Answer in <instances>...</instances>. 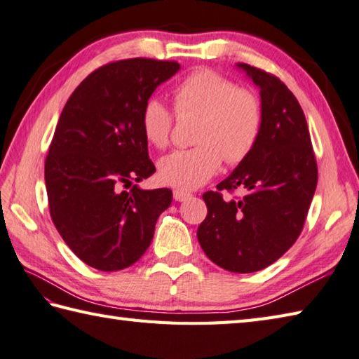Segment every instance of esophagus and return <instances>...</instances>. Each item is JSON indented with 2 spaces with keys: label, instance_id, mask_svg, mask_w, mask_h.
Masks as SVG:
<instances>
[{
  "label": "esophagus",
  "instance_id": "1",
  "mask_svg": "<svg viewBox=\"0 0 359 359\" xmlns=\"http://www.w3.org/2000/svg\"><path fill=\"white\" fill-rule=\"evenodd\" d=\"M191 194L187 193V191H182V189H174V199L177 202H185L188 201Z\"/></svg>",
  "mask_w": 359,
  "mask_h": 359
}]
</instances>
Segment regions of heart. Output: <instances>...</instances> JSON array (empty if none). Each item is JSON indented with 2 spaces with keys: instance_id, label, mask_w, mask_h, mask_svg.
<instances>
[{
  "instance_id": "obj_1",
  "label": "heart",
  "mask_w": 359,
  "mask_h": 359,
  "mask_svg": "<svg viewBox=\"0 0 359 359\" xmlns=\"http://www.w3.org/2000/svg\"><path fill=\"white\" fill-rule=\"evenodd\" d=\"M179 114H199L196 142L199 147L175 149L158 160V179L182 191L196 189L215 175L225 158L239 163L247 158L259 139L262 109L259 98L215 71L201 69L174 89ZM144 139L163 148L170 139L172 114L157 97L144 102L140 112Z\"/></svg>"
}]
</instances>
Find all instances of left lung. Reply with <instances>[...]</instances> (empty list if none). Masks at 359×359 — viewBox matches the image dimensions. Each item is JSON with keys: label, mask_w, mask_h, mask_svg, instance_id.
Instances as JSON below:
<instances>
[{"label": "left lung", "mask_w": 359, "mask_h": 359, "mask_svg": "<svg viewBox=\"0 0 359 359\" xmlns=\"http://www.w3.org/2000/svg\"><path fill=\"white\" fill-rule=\"evenodd\" d=\"M259 88L262 128L253 151L202 197L208 215L197 228L202 250L220 269L253 273L276 262L299 238L318 184V166L301 104L284 83L236 65ZM242 187L239 201L219 191Z\"/></svg>", "instance_id": "8db88e82"}]
</instances>
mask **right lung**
<instances>
[{
    "label": "right lung",
    "instance_id": "right-lung-1",
    "mask_svg": "<svg viewBox=\"0 0 359 359\" xmlns=\"http://www.w3.org/2000/svg\"><path fill=\"white\" fill-rule=\"evenodd\" d=\"M179 69L152 58L104 65L80 83L60 116L44 163L50 217L93 269L118 271L139 261L172 202L171 189L130 185L156 172L140 125L143 104Z\"/></svg>",
    "mask_w": 359,
    "mask_h": 359
}]
</instances>
